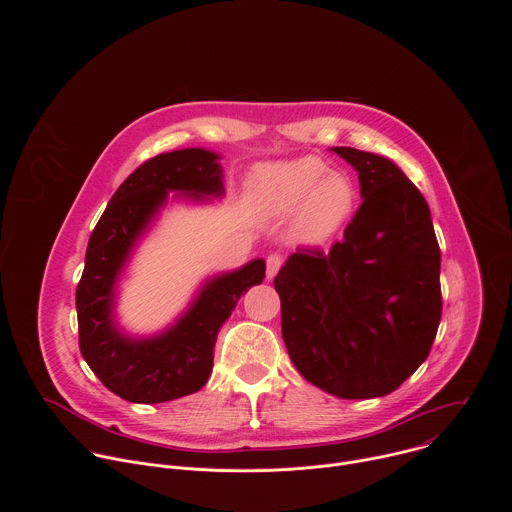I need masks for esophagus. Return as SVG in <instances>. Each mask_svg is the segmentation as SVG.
Returning <instances> with one entry per match:
<instances>
[{
	"mask_svg": "<svg viewBox=\"0 0 512 512\" xmlns=\"http://www.w3.org/2000/svg\"><path fill=\"white\" fill-rule=\"evenodd\" d=\"M283 265V257L281 255H269L267 257V279H273L277 275V271Z\"/></svg>",
	"mask_w": 512,
	"mask_h": 512,
	"instance_id": "esophagus-1",
	"label": "esophagus"
}]
</instances>
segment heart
I'll return each instance as SVG.
<instances>
[{"mask_svg": "<svg viewBox=\"0 0 512 512\" xmlns=\"http://www.w3.org/2000/svg\"><path fill=\"white\" fill-rule=\"evenodd\" d=\"M251 200L267 214H294L302 241L324 243L350 221L358 190L344 172H330L320 158L306 156L257 168L249 180Z\"/></svg>", "mask_w": 512, "mask_h": 512, "instance_id": "1", "label": "heart"}]
</instances>
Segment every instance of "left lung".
<instances>
[{"label": "left lung", "mask_w": 512, "mask_h": 512, "mask_svg": "<svg viewBox=\"0 0 512 512\" xmlns=\"http://www.w3.org/2000/svg\"><path fill=\"white\" fill-rule=\"evenodd\" d=\"M362 204L328 253L300 247L273 285L300 375L340 399L393 393L427 358L442 318L440 245L425 198L387 158L332 148Z\"/></svg>", "instance_id": "8db88e82"}]
</instances>
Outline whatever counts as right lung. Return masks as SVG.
<instances>
[{
    "instance_id": "1",
    "label": "right lung",
    "mask_w": 512,
    "mask_h": 512,
    "mask_svg": "<svg viewBox=\"0 0 512 512\" xmlns=\"http://www.w3.org/2000/svg\"><path fill=\"white\" fill-rule=\"evenodd\" d=\"M218 154L188 148L143 162L117 188L89 239L77 287L79 346L99 381L131 403H164L204 387L214 342L239 298L265 279V261L210 277L190 308L158 336L123 334L113 316L115 285L137 243L170 192L192 200L223 196Z\"/></svg>"
}]
</instances>
